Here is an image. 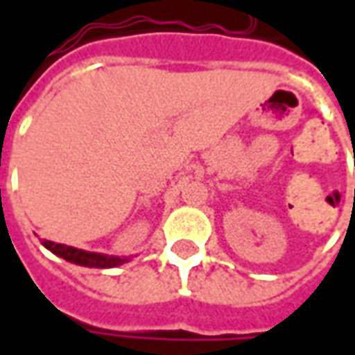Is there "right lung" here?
<instances>
[{"label": "right lung", "instance_id": "right-lung-1", "mask_svg": "<svg viewBox=\"0 0 355 355\" xmlns=\"http://www.w3.org/2000/svg\"><path fill=\"white\" fill-rule=\"evenodd\" d=\"M43 245L49 249L51 253L62 257L64 261L73 262V264H80V266L87 268H114L119 266L127 262V259H119V257H106V254H96L89 253V251H81L76 247L62 245V243H55V241H43Z\"/></svg>", "mask_w": 355, "mask_h": 355}]
</instances>
